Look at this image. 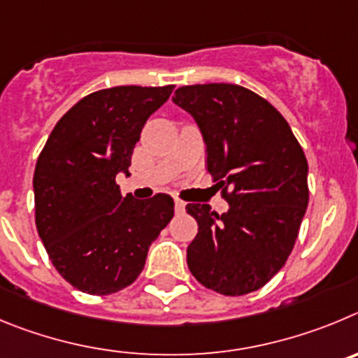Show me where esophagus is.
Here are the masks:
<instances>
[{
    "instance_id": "obj_1",
    "label": "esophagus",
    "mask_w": 358,
    "mask_h": 358,
    "mask_svg": "<svg viewBox=\"0 0 358 358\" xmlns=\"http://www.w3.org/2000/svg\"><path fill=\"white\" fill-rule=\"evenodd\" d=\"M175 212L176 214H183V212H185V201H182V199L176 198L175 199Z\"/></svg>"
}]
</instances>
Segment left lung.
Returning a JSON list of instances; mask_svg holds the SVG:
<instances>
[{"label": "left lung", "instance_id": "1", "mask_svg": "<svg viewBox=\"0 0 358 358\" xmlns=\"http://www.w3.org/2000/svg\"><path fill=\"white\" fill-rule=\"evenodd\" d=\"M173 101L198 123L207 169L230 205L221 215L205 203L187 205L198 221L187 266L219 294L257 291L287 262L307 210L303 150L283 115L246 87L185 85Z\"/></svg>", "mask_w": 358, "mask_h": 358}]
</instances>
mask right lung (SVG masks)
Instances as JSON below:
<instances>
[{
	"label": "right lung",
	"mask_w": 358,
	"mask_h": 358,
	"mask_svg": "<svg viewBox=\"0 0 358 358\" xmlns=\"http://www.w3.org/2000/svg\"><path fill=\"white\" fill-rule=\"evenodd\" d=\"M175 85H121L80 99L62 115L34 173L35 224L51 264L87 294L128 287L148 250L175 214L169 194L123 198L115 176L130 175L141 131Z\"/></svg>",
	"instance_id": "right-lung-1"
}]
</instances>
